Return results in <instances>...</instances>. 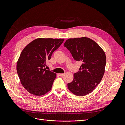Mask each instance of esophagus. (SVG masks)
<instances>
[{
    "instance_id": "34e87169",
    "label": "esophagus",
    "mask_w": 125,
    "mask_h": 125,
    "mask_svg": "<svg viewBox=\"0 0 125 125\" xmlns=\"http://www.w3.org/2000/svg\"><path fill=\"white\" fill-rule=\"evenodd\" d=\"M64 74H65V73H60V74H59V75L60 77H62V76H63Z\"/></svg>"
}]
</instances>
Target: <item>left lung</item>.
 <instances>
[{"instance_id": "1", "label": "left lung", "mask_w": 125, "mask_h": 125, "mask_svg": "<svg viewBox=\"0 0 125 125\" xmlns=\"http://www.w3.org/2000/svg\"><path fill=\"white\" fill-rule=\"evenodd\" d=\"M76 61L82 62L73 80L68 83L70 91L78 96H84L99 84L103 77L106 62L103 50L95 42L86 37L69 39L63 45Z\"/></svg>"}]
</instances>
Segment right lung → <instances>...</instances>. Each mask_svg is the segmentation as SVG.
<instances>
[{"label": "right lung", "instance_id": "add662e5", "mask_svg": "<svg viewBox=\"0 0 125 125\" xmlns=\"http://www.w3.org/2000/svg\"><path fill=\"white\" fill-rule=\"evenodd\" d=\"M63 39H37L22 51L17 65V71L21 84L33 95L40 96L52 89L56 74L45 68Z\"/></svg>", "mask_w": 125, "mask_h": 125}]
</instances>
